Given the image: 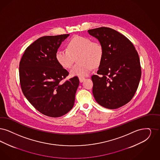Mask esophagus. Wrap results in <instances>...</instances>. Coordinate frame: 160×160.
Returning <instances> with one entry per match:
<instances>
[{
  "label": "esophagus",
  "mask_w": 160,
  "mask_h": 160,
  "mask_svg": "<svg viewBox=\"0 0 160 160\" xmlns=\"http://www.w3.org/2000/svg\"><path fill=\"white\" fill-rule=\"evenodd\" d=\"M79 79L80 82H82L83 81L85 80V78H82V77H79Z\"/></svg>",
  "instance_id": "obj_1"
}]
</instances>
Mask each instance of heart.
I'll use <instances>...</instances> for the list:
<instances>
[{
	"label": "heart",
	"mask_w": 160,
	"mask_h": 160,
	"mask_svg": "<svg viewBox=\"0 0 160 160\" xmlns=\"http://www.w3.org/2000/svg\"><path fill=\"white\" fill-rule=\"evenodd\" d=\"M79 62L70 70L73 76H87L93 68H98L103 60L104 49L98 41H92L90 38L75 36L68 43V49H58L56 54V60L64 69H70L73 66L77 56Z\"/></svg>",
	"instance_id": "heart-1"
}]
</instances>
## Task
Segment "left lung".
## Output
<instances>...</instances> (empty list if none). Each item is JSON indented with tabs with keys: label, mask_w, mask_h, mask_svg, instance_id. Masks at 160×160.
<instances>
[{
	"label": "left lung",
	"mask_w": 160,
	"mask_h": 160,
	"mask_svg": "<svg viewBox=\"0 0 160 160\" xmlns=\"http://www.w3.org/2000/svg\"><path fill=\"white\" fill-rule=\"evenodd\" d=\"M104 49L98 75L91 77L92 94L102 106L115 109L128 103L134 96L141 77L139 55L125 36L109 28L88 30Z\"/></svg>",
	"instance_id": "obj_1"
}]
</instances>
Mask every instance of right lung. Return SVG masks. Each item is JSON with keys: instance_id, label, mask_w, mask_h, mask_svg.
Returning a JSON list of instances; mask_svg holds the SVG:
<instances>
[{"instance_id": "1", "label": "right lung", "mask_w": 160, "mask_h": 160, "mask_svg": "<svg viewBox=\"0 0 160 160\" xmlns=\"http://www.w3.org/2000/svg\"><path fill=\"white\" fill-rule=\"evenodd\" d=\"M69 34L46 36L25 50L19 64L21 90L36 110L50 117H60L72 109L79 84L74 77L62 82L69 72L56 60L57 51Z\"/></svg>"}]
</instances>
